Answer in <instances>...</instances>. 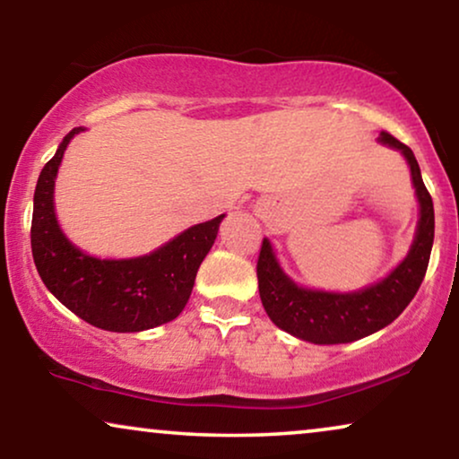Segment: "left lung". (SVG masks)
Listing matches in <instances>:
<instances>
[{"label":"left lung","mask_w":459,"mask_h":459,"mask_svg":"<svg viewBox=\"0 0 459 459\" xmlns=\"http://www.w3.org/2000/svg\"><path fill=\"white\" fill-rule=\"evenodd\" d=\"M378 140L401 150L411 169L413 187L420 203V221L410 253L385 280L357 292H324L300 288L281 272L272 244L265 238L256 261L261 303L272 322L288 334L313 344L353 342L374 334L394 322L416 297L429 269L432 240H435V209L426 190L416 156L386 131Z\"/></svg>","instance_id":"obj_1"}]
</instances>
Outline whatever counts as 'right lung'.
Here are the masks:
<instances>
[{"label": "right lung", "mask_w": 459, "mask_h": 459, "mask_svg": "<svg viewBox=\"0 0 459 459\" xmlns=\"http://www.w3.org/2000/svg\"><path fill=\"white\" fill-rule=\"evenodd\" d=\"M73 129L37 179L30 223L35 267L48 290L87 324L108 332H142L171 322L190 299L198 267L215 242L219 215L135 259H96L68 242L54 212V184Z\"/></svg>", "instance_id": "add662e5"}]
</instances>
